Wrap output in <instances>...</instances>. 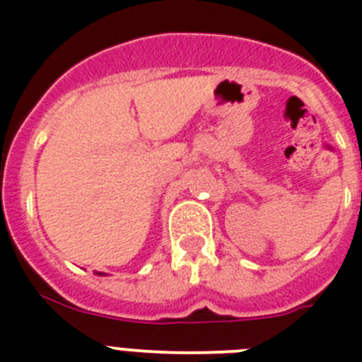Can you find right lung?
Instances as JSON below:
<instances>
[{
	"label": "right lung",
	"mask_w": 362,
	"mask_h": 362,
	"mask_svg": "<svg viewBox=\"0 0 362 362\" xmlns=\"http://www.w3.org/2000/svg\"><path fill=\"white\" fill-rule=\"evenodd\" d=\"M100 275H103V273H100Z\"/></svg>",
	"instance_id": "add662e5"
}]
</instances>
